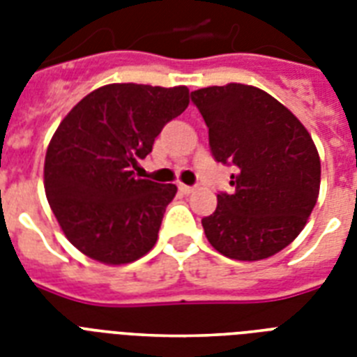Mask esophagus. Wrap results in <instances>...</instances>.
Wrapping results in <instances>:
<instances>
[{
	"label": "esophagus",
	"instance_id": "1",
	"mask_svg": "<svg viewBox=\"0 0 357 357\" xmlns=\"http://www.w3.org/2000/svg\"><path fill=\"white\" fill-rule=\"evenodd\" d=\"M179 192H181V195H190V192H195V187H189V185L179 183Z\"/></svg>",
	"mask_w": 357,
	"mask_h": 357
}]
</instances>
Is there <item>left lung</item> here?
<instances>
[{"instance_id": "left-lung-1", "label": "left lung", "mask_w": 357, "mask_h": 357, "mask_svg": "<svg viewBox=\"0 0 357 357\" xmlns=\"http://www.w3.org/2000/svg\"><path fill=\"white\" fill-rule=\"evenodd\" d=\"M192 102L209 128L218 162H231V195L202 220L211 246L229 259L259 261L278 254L304 229L321 189V157L285 105L257 86H206Z\"/></svg>"}]
</instances>
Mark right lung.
I'll use <instances>...</instances> for the list:
<instances>
[{"label":"right lung","mask_w":357,"mask_h":357,"mask_svg":"<svg viewBox=\"0 0 357 357\" xmlns=\"http://www.w3.org/2000/svg\"><path fill=\"white\" fill-rule=\"evenodd\" d=\"M189 105V89L111 83L86 94L59 123L44 161L53 215L81 254L128 265L157 243L178 187L135 178L162 126Z\"/></svg>","instance_id":"right-lung-1"}]
</instances>
